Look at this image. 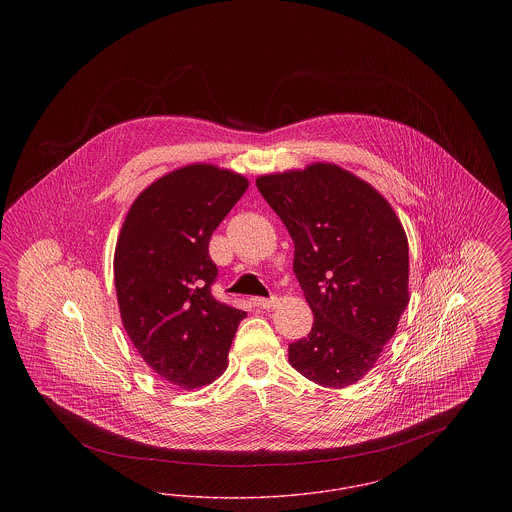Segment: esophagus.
<instances>
[{
	"label": "esophagus",
	"instance_id": "1",
	"mask_svg": "<svg viewBox=\"0 0 512 512\" xmlns=\"http://www.w3.org/2000/svg\"><path fill=\"white\" fill-rule=\"evenodd\" d=\"M253 305L259 307V309H274L278 305V297H255L253 299Z\"/></svg>",
	"mask_w": 512,
	"mask_h": 512
}]
</instances>
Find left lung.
<instances>
[{
    "label": "left lung",
    "instance_id": "8db88e82",
    "mask_svg": "<svg viewBox=\"0 0 512 512\" xmlns=\"http://www.w3.org/2000/svg\"><path fill=\"white\" fill-rule=\"evenodd\" d=\"M292 236L293 272L313 328L288 347L290 365L324 388L359 382L409 305V244L390 203L332 163L257 178Z\"/></svg>",
    "mask_w": 512,
    "mask_h": 512
}]
</instances>
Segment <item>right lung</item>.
I'll list each match as a JSON object with an SVG mask.
<instances>
[{
  "label": "right lung",
  "instance_id": "1",
  "mask_svg": "<svg viewBox=\"0 0 512 512\" xmlns=\"http://www.w3.org/2000/svg\"><path fill=\"white\" fill-rule=\"evenodd\" d=\"M247 186L242 174L188 165L147 186L122 224L113 263L122 326L147 366L182 390L226 370L245 318L211 293L209 240Z\"/></svg>",
  "mask_w": 512,
  "mask_h": 512
}]
</instances>
